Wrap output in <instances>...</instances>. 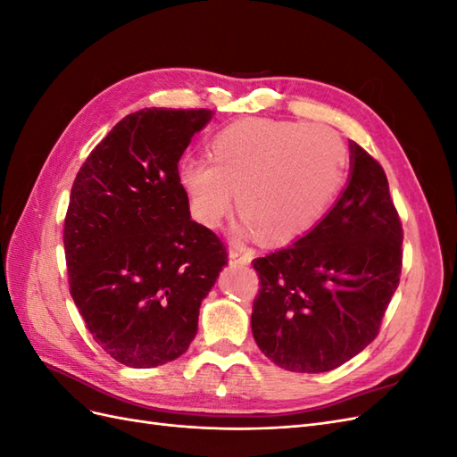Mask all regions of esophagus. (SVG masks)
Masks as SVG:
<instances>
[{
	"instance_id": "esophagus-1",
	"label": "esophagus",
	"mask_w": 457,
	"mask_h": 457,
	"mask_svg": "<svg viewBox=\"0 0 457 457\" xmlns=\"http://www.w3.org/2000/svg\"><path fill=\"white\" fill-rule=\"evenodd\" d=\"M228 259L230 262H234V265H247V262L252 261V255L247 253L245 247H230Z\"/></svg>"
}]
</instances>
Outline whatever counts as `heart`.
I'll return each mask as SVG.
<instances>
[{"label": "heart", "mask_w": 457, "mask_h": 457, "mask_svg": "<svg viewBox=\"0 0 457 457\" xmlns=\"http://www.w3.org/2000/svg\"><path fill=\"white\" fill-rule=\"evenodd\" d=\"M210 157L179 163V181L200 223L219 225L232 190L247 234L284 244L311 230L345 177L347 148L326 126L250 118L213 135Z\"/></svg>", "instance_id": "b5f03b06"}]
</instances>
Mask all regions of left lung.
<instances>
[{"instance_id": "obj_1", "label": "left lung", "mask_w": 457, "mask_h": 457, "mask_svg": "<svg viewBox=\"0 0 457 457\" xmlns=\"http://www.w3.org/2000/svg\"><path fill=\"white\" fill-rule=\"evenodd\" d=\"M351 179L305 237L252 261V331L274 364L329 371L378 337L403 270V223L379 162L351 141Z\"/></svg>"}]
</instances>
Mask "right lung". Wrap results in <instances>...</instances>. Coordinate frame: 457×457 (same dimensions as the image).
Wrapping results in <instances>:
<instances>
[{"label":"right lung","mask_w":457,"mask_h":457,"mask_svg":"<svg viewBox=\"0 0 457 457\" xmlns=\"http://www.w3.org/2000/svg\"><path fill=\"white\" fill-rule=\"evenodd\" d=\"M212 110L145 108L118 121L81 165L64 217L71 295L93 339L131 368L181 356L227 259L190 219L177 163Z\"/></svg>","instance_id":"obj_1"}]
</instances>
